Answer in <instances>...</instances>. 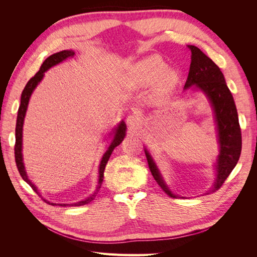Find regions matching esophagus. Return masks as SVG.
<instances>
[{
    "mask_svg": "<svg viewBox=\"0 0 257 257\" xmlns=\"http://www.w3.org/2000/svg\"><path fill=\"white\" fill-rule=\"evenodd\" d=\"M126 123H127L128 126L135 127L137 124L139 123V116H138V114H136V113L128 114L127 118H126Z\"/></svg>",
    "mask_w": 257,
    "mask_h": 257,
    "instance_id": "34e87169",
    "label": "esophagus"
}]
</instances>
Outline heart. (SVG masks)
I'll list each match as a JSON object with an SVG mask.
<instances>
[{"label":"heart","mask_w":257,"mask_h":257,"mask_svg":"<svg viewBox=\"0 0 257 257\" xmlns=\"http://www.w3.org/2000/svg\"><path fill=\"white\" fill-rule=\"evenodd\" d=\"M130 79L136 87H148L157 82L158 91L164 92L175 88L179 76L175 69L168 68L159 54H152L132 66Z\"/></svg>","instance_id":"heart-1"}]
</instances>
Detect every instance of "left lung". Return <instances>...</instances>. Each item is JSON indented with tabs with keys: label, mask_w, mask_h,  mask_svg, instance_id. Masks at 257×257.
Masks as SVG:
<instances>
[{
	"label": "left lung",
	"mask_w": 257,
	"mask_h": 257,
	"mask_svg": "<svg viewBox=\"0 0 257 257\" xmlns=\"http://www.w3.org/2000/svg\"><path fill=\"white\" fill-rule=\"evenodd\" d=\"M191 50V65L189 76L184 84V90L201 91L208 98L214 113L216 124L219 155L215 163V179L211 186V192L219 190L226 180L231 170L237 165L241 153V130L238 120V112L234 97L225 81L220 67L208 58L196 46L188 45ZM150 172L155 181L170 197H178L174 194L159 170L149 151L145 148ZM208 194V193H207Z\"/></svg>",
	"instance_id": "1"
}]
</instances>
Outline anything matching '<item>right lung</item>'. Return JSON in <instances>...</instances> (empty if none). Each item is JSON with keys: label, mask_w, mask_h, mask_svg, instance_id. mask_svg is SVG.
<instances>
[{"label": "right lung", "mask_w": 257, "mask_h": 257, "mask_svg": "<svg viewBox=\"0 0 257 257\" xmlns=\"http://www.w3.org/2000/svg\"><path fill=\"white\" fill-rule=\"evenodd\" d=\"M74 54H75V52L73 50H62L60 52L51 54L50 57H48L47 59L44 61V63L42 64L40 71H38L35 74V76L32 77V78H31L28 81V83L26 84V87H25V89H23L22 94H21L20 106H19V109H18L17 123H16V144H15V160H16V164H17V168L19 170L20 176L22 177L23 180H25L28 184H30L31 188H32L37 194H40V192H38L36 186L29 179L26 167H25V163H23V157H22V131H23V123H25V118H26L27 109H28L29 100H30L31 95H32V93L34 92L35 88L38 85V83H40L43 80L45 73L47 72L48 69L51 68L52 66L61 63V62L65 61L68 58L74 57ZM125 132H126V124L124 121H121L118 124V125H116L112 130L111 133L109 134V136H112V141H111L109 147H108V149L106 150V152L104 153L102 160H100L99 167H98V181H97V185H96V189H95L94 193H92L88 198L82 199L80 201H77V203H74V204H54V203H50V201L43 198L44 201H46V203L49 204V205H52V206L59 205V206H62V207H71V206L76 207V206H82V205H85V204H89L90 201L94 199L97 192L100 189V186H102L103 179H104V170H105L107 162H108V160H109L114 148L116 146H119L122 143L124 137H125Z\"/></svg>", "instance_id": "1"}]
</instances>
